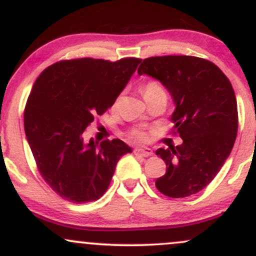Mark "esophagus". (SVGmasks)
Returning a JSON list of instances; mask_svg holds the SVG:
<instances>
[{"mask_svg":"<svg viewBox=\"0 0 256 256\" xmlns=\"http://www.w3.org/2000/svg\"><path fill=\"white\" fill-rule=\"evenodd\" d=\"M134 152L138 156H143V158H148L152 155V150L150 148H146V146H140V148H136L134 150Z\"/></svg>","mask_w":256,"mask_h":256,"instance_id":"esophagus-1","label":"esophagus"}]
</instances>
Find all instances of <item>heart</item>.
<instances>
[{"instance_id": "1", "label": "heart", "mask_w": 256, "mask_h": 256, "mask_svg": "<svg viewBox=\"0 0 256 256\" xmlns=\"http://www.w3.org/2000/svg\"><path fill=\"white\" fill-rule=\"evenodd\" d=\"M140 91H142L143 98H152V96H156V95H166L162 85L156 80L146 82V83L142 85ZM131 137L137 140H146V138H148V134H146L143 130H138V128H136V130L131 131Z\"/></svg>"}]
</instances>
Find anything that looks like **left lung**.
<instances>
[{
    "mask_svg": "<svg viewBox=\"0 0 256 256\" xmlns=\"http://www.w3.org/2000/svg\"><path fill=\"white\" fill-rule=\"evenodd\" d=\"M138 74L155 78L171 94L173 128L183 140L156 150L167 166L155 182L158 190L173 198L200 192L218 174L236 140L238 113L230 80L210 61L186 55L146 58Z\"/></svg>",
    "mask_w": 256,
    "mask_h": 256,
    "instance_id": "obj_1",
    "label": "left lung"
}]
</instances>
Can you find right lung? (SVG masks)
<instances>
[{
    "instance_id": "right-lung-1",
    "label": "right lung",
    "mask_w": 256,
    "mask_h": 256,
    "mask_svg": "<svg viewBox=\"0 0 256 256\" xmlns=\"http://www.w3.org/2000/svg\"><path fill=\"white\" fill-rule=\"evenodd\" d=\"M140 58L64 60L36 79L24 113L25 134L38 171L73 204L96 201L116 166L132 149L120 140H85L86 126L114 104Z\"/></svg>"
}]
</instances>
